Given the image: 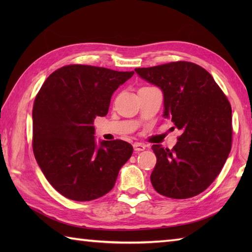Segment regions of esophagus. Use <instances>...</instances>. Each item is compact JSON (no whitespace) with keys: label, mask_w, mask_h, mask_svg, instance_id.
Listing matches in <instances>:
<instances>
[{"label":"esophagus","mask_w":252,"mask_h":252,"mask_svg":"<svg viewBox=\"0 0 252 252\" xmlns=\"http://www.w3.org/2000/svg\"><path fill=\"white\" fill-rule=\"evenodd\" d=\"M133 148H134V151L136 153L143 152L144 149H145V145H144V144H142V143H134V144H133Z\"/></svg>","instance_id":"esophagus-1"}]
</instances>
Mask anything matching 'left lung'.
<instances>
[{
    "mask_svg": "<svg viewBox=\"0 0 252 252\" xmlns=\"http://www.w3.org/2000/svg\"><path fill=\"white\" fill-rule=\"evenodd\" d=\"M135 72L163 93V117L182 134L172 148L153 145L157 163L154 189L165 197L186 199L200 194L221 172L232 147V107L206 69L173 62Z\"/></svg>",
    "mask_w": 252,
    "mask_h": 252,
    "instance_id": "1",
    "label": "left lung"
}]
</instances>
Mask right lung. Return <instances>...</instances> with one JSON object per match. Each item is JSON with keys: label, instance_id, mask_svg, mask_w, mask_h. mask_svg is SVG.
Segmentation results:
<instances>
[{"label": "right lung", "instance_id": "add662e5", "mask_svg": "<svg viewBox=\"0 0 252 252\" xmlns=\"http://www.w3.org/2000/svg\"><path fill=\"white\" fill-rule=\"evenodd\" d=\"M134 71L68 65L50 74L32 109V147L46 180L68 199L90 201L115 186L133 153L121 140L95 142L96 117L108 112L115 91Z\"/></svg>", "mask_w": 252, "mask_h": 252}]
</instances>
